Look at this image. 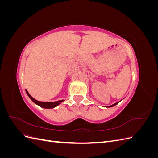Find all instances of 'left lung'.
I'll return each mask as SVG.
<instances>
[{
	"label": "left lung",
	"mask_w": 158,
	"mask_h": 158,
	"mask_svg": "<svg viewBox=\"0 0 158 158\" xmlns=\"http://www.w3.org/2000/svg\"><path fill=\"white\" fill-rule=\"evenodd\" d=\"M117 104H118V103H114V104H113L112 106H109L108 107H113V106H116Z\"/></svg>",
	"instance_id": "left-lung-1"
}]
</instances>
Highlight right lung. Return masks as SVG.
I'll return each mask as SVG.
<instances>
[{
    "instance_id": "right-lung-1",
    "label": "right lung",
    "mask_w": 158,
    "mask_h": 158,
    "mask_svg": "<svg viewBox=\"0 0 158 158\" xmlns=\"http://www.w3.org/2000/svg\"><path fill=\"white\" fill-rule=\"evenodd\" d=\"M26 92L29 98L32 100V102L33 103H35V104H37V106H39L43 108H45V109H51V108H54L55 107H56L57 106H59V105L63 102L64 100H59V101H57V102H39L37 101V100L35 99L34 98H33L30 94L28 93V92L27 90H26Z\"/></svg>"
}]
</instances>
